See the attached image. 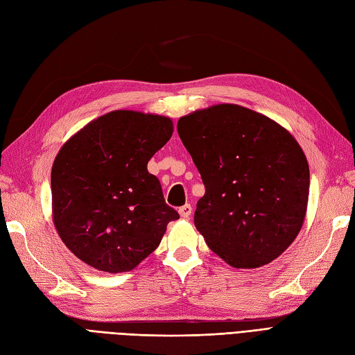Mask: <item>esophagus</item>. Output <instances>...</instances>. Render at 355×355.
Instances as JSON below:
<instances>
[{
  "mask_svg": "<svg viewBox=\"0 0 355 355\" xmlns=\"http://www.w3.org/2000/svg\"><path fill=\"white\" fill-rule=\"evenodd\" d=\"M191 212H193V207H191V205H184L182 207H179V215H180L182 218L188 219L189 215H191Z\"/></svg>",
  "mask_w": 355,
  "mask_h": 355,
  "instance_id": "34e87169",
  "label": "esophagus"
}]
</instances>
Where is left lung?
I'll list each match as a JSON object with an SVG mask.
<instances>
[{
	"mask_svg": "<svg viewBox=\"0 0 355 355\" xmlns=\"http://www.w3.org/2000/svg\"><path fill=\"white\" fill-rule=\"evenodd\" d=\"M179 137L206 188L194 224L207 246L236 269L276 260L299 234L309 166L279 123L237 104L182 116Z\"/></svg>",
	"mask_w": 355,
	"mask_h": 355,
	"instance_id": "left-lung-1",
	"label": "left lung"
}]
</instances>
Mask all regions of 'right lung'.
<instances>
[{"mask_svg": "<svg viewBox=\"0 0 355 355\" xmlns=\"http://www.w3.org/2000/svg\"><path fill=\"white\" fill-rule=\"evenodd\" d=\"M171 134L167 116L113 110L64 143L52 166V215L79 260L101 272H130L179 219L148 171Z\"/></svg>", "mask_w": 355, "mask_h": 355, "instance_id": "1", "label": "right lung"}]
</instances>
